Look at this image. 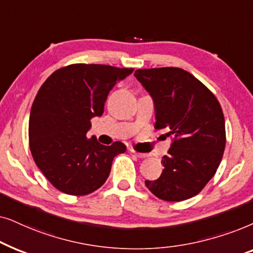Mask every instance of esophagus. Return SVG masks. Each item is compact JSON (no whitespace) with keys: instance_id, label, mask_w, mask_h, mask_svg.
Masks as SVG:
<instances>
[{"instance_id":"1","label":"esophagus","mask_w":253,"mask_h":253,"mask_svg":"<svg viewBox=\"0 0 253 253\" xmlns=\"http://www.w3.org/2000/svg\"><path fill=\"white\" fill-rule=\"evenodd\" d=\"M132 153L139 158H146L149 156V154H146V153H136V151H132Z\"/></svg>"}]
</instances>
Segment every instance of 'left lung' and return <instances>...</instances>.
<instances>
[{"label": "left lung", "instance_id": "8db88e82", "mask_svg": "<svg viewBox=\"0 0 253 253\" xmlns=\"http://www.w3.org/2000/svg\"><path fill=\"white\" fill-rule=\"evenodd\" d=\"M134 76L154 102L155 128L171 137L164 169L146 180L151 193L166 201L197 195L220 166L225 147L224 117L220 103L199 80L173 67L136 70Z\"/></svg>", "mask_w": 253, "mask_h": 253}]
</instances>
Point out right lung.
<instances>
[{
	"label": "right lung",
	"instance_id": "right-lung-1",
	"mask_svg": "<svg viewBox=\"0 0 253 253\" xmlns=\"http://www.w3.org/2000/svg\"><path fill=\"white\" fill-rule=\"evenodd\" d=\"M133 70L76 63L54 72L39 89L29 119L30 149L59 191L92 193L106 181L113 158L126 151L124 143L104 146L86 133L92 118L103 114L110 90Z\"/></svg>",
	"mask_w": 253,
	"mask_h": 253
}]
</instances>
